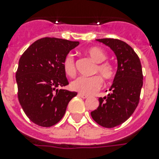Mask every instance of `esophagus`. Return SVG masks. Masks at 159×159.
<instances>
[{"label": "esophagus", "instance_id": "34e87169", "mask_svg": "<svg viewBox=\"0 0 159 159\" xmlns=\"http://www.w3.org/2000/svg\"><path fill=\"white\" fill-rule=\"evenodd\" d=\"M78 96H79L80 97H82V98H83V99L88 98V96H87V95H84V94H82V93H79V94H78Z\"/></svg>", "mask_w": 159, "mask_h": 159}]
</instances>
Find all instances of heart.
<instances>
[{
	"mask_svg": "<svg viewBox=\"0 0 159 159\" xmlns=\"http://www.w3.org/2000/svg\"><path fill=\"white\" fill-rule=\"evenodd\" d=\"M86 54L94 62H96L93 67L92 73H99L104 79H113L116 75V69L114 65L109 61H106L107 54L103 49L99 47H92L86 50ZM62 68L65 74L68 77H74L77 73L76 63L74 57L72 55H67L62 61ZM103 81L102 77L96 75L91 77H79L73 80L70 83V88L72 91L78 92L84 95H92L97 92L102 87Z\"/></svg>",
	"mask_w": 159,
	"mask_h": 159,
	"instance_id": "1",
	"label": "heart"
}]
</instances>
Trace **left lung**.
I'll return each instance as SVG.
<instances>
[{"instance_id":"1","label":"left lung","mask_w":159,"mask_h":159,"mask_svg":"<svg viewBox=\"0 0 159 159\" xmlns=\"http://www.w3.org/2000/svg\"><path fill=\"white\" fill-rule=\"evenodd\" d=\"M113 50L118 68L111 85V93L100 97L99 106L91 112L92 119L105 128H114L127 120L135 111L143 87L140 60L134 49L116 39H97Z\"/></svg>"}]
</instances>
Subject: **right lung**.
<instances>
[{
  "label": "right lung",
  "mask_w": 159,
  "mask_h": 159,
  "mask_svg": "<svg viewBox=\"0 0 159 159\" xmlns=\"http://www.w3.org/2000/svg\"><path fill=\"white\" fill-rule=\"evenodd\" d=\"M77 41L57 38L40 39L33 43L19 60L16 78L18 99L32 122L50 127L63 117L68 102L77 92L57 87L68 85L62 61Z\"/></svg>",
  "instance_id": "add662e5"
}]
</instances>
